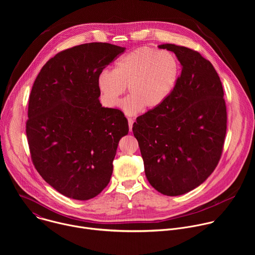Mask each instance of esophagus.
<instances>
[{
	"instance_id": "obj_1",
	"label": "esophagus",
	"mask_w": 255,
	"mask_h": 255,
	"mask_svg": "<svg viewBox=\"0 0 255 255\" xmlns=\"http://www.w3.org/2000/svg\"><path fill=\"white\" fill-rule=\"evenodd\" d=\"M133 123H134V120H133L132 118H129V119H128V124H129V130H130V131H132Z\"/></svg>"
}]
</instances>
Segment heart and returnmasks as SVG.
I'll list each match as a JSON object with an SVG mask.
<instances>
[{"label": "heart", "mask_w": 255, "mask_h": 255, "mask_svg": "<svg viewBox=\"0 0 255 255\" xmlns=\"http://www.w3.org/2000/svg\"><path fill=\"white\" fill-rule=\"evenodd\" d=\"M180 74V63L168 50L144 46L119 57L114 69H104L97 78L102 102L110 108L118 105L126 87L130 94L120 106L127 115L144 108L153 110L173 92Z\"/></svg>", "instance_id": "heart-1"}]
</instances>
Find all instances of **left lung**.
<instances>
[{
	"label": "left lung",
	"mask_w": 255,
	"mask_h": 255,
	"mask_svg": "<svg viewBox=\"0 0 255 255\" xmlns=\"http://www.w3.org/2000/svg\"><path fill=\"white\" fill-rule=\"evenodd\" d=\"M175 54L181 74L169 98L136 119L138 140L149 184L165 196L196 189L220 160L227 128L219 76L199 52L175 44L158 45Z\"/></svg>",
	"instance_id": "obj_1"
}]
</instances>
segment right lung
<instances>
[{
	"label": "right lung",
	"instance_id": "1",
	"mask_svg": "<svg viewBox=\"0 0 255 255\" xmlns=\"http://www.w3.org/2000/svg\"><path fill=\"white\" fill-rule=\"evenodd\" d=\"M124 50L101 42L63 50L32 87L26 123L31 158L46 183L67 198L90 200L111 179L129 126L118 109L102 107L97 78Z\"/></svg>",
	"mask_w": 255,
	"mask_h": 255
}]
</instances>
